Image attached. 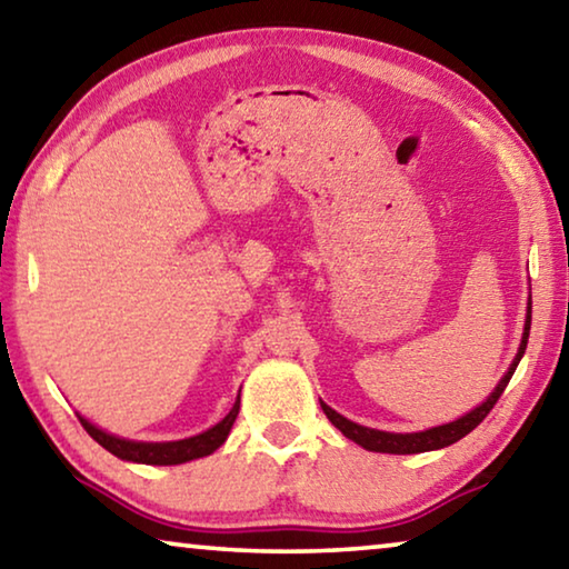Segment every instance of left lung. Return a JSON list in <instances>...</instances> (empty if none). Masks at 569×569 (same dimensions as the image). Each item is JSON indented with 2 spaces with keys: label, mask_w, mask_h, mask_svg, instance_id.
Instances as JSON below:
<instances>
[{
  "label": "left lung",
  "mask_w": 569,
  "mask_h": 569,
  "mask_svg": "<svg viewBox=\"0 0 569 569\" xmlns=\"http://www.w3.org/2000/svg\"><path fill=\"white\" fill-rule=\"evenodd\" d=\"M529 328H532V300H529V310H527V325H525V335H521V346L515 362H511V368L507 370V376L499 380V386L495 388V393H491L487 400L479 408H473L471 413H467L459 421L453 423H446L439 428H428V431L421 433H388V431H376V428H366V426H358L348 421V418H342L340 413H335L330 406H322L325 416L330 418L335 428H340L342 436H348L350 441L360 443L362 449L368 451H378V453H423V451H436V449H443V446H451L456 441H461L463 436L471 433L473 428H477L483 418L489 416L491 408L497 406V400L505 393L507 383L515 376V370L519 366L521 356H525L527 350V340H529Z\"/></svg>",
  "instance_id": "8db88e82"
}]
</instances>
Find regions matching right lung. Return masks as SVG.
Listing matches in <instances>:
<instances>
[{"mask_svg": "<svg viewBox=\"0 0 569 569\" xmlns=\"http://www.w3.org/2000/svg\"><path fill=\"white\" fill-rule=\"evenodd\" d=\"M239 416V398L231 411L223 416V421H219L209 431H203L193 439H183V441H169V443H141V441H126V439H116L106 431H100L92 423H88L86 418H80V423L86 431L96 439L102 449H108L113 456L123 461H136V463H153V467H171V463H183V461H193L201 459V456H209L219 449V446L227 441V436L231 431Z\"/></svg>", "mask_w": 569, "mask_h": 569, "instance_id": "right-lung-1", "label": "right lung"}]
</instances>
